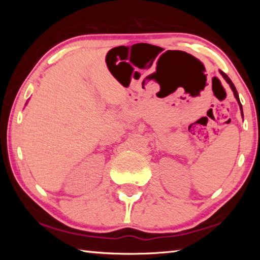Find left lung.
<instances>
[{"mask_svg": "<svg viewBox=\"0 0 260 260\" xmlns=\"http://www.w3.org/2000/svg\"><path fill=\"white\" fill-rule=\"evenodd\" d=\"M220 72V74H221L222 76V78L225 79V80L230 83V86H231V88H232V90L234 91V96H235V99H236V101L237 102H239V105H240V109H241V113H242V117H243V110H242V104H241V102H240V98H239V94H237V90H236V88H235V86H234V83L232 82V80L230 78H228V76L227 74L225 73V72H222V71H219Z\"/></svg>", "mask_w": 260, "mask_h": 260, "instance_id": "left-lung-1", "label": "left lung"}]
</instances>
